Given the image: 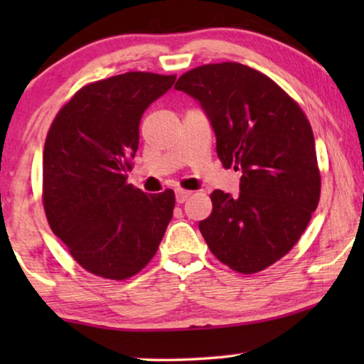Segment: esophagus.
Wrapping results in <instances>:
<instances>
[{
    "label": "esophagus",
    "instance_id": "34e87169",
    "mask_svg": "<svg viewBox=\"0 0 364 364\" xmlns=\"http://www.w3.org/2000/svg\"><path fill=\"white\" fill-rule=\"evenodd\" d=\"M191 196H192V192L183 191V188H177V191H176V200H177V203H183Z\"/></svg>",
    "mask_w": 364,
    "mask_h": 364
}]
</instances>
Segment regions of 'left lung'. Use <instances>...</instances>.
<instances>
[{"label": "left lung", "instance_id": "1", "mask_svg": "<svg viewBox=\"0 0 364 364\" xmlns=\"http://www.w3.org/2000/svg\"><path fill=\"white\" fill-rule=\"evenodd\" d=\"M176 89L200 104L223 167L242 171L238 196H210L200 233L232 270L260 272L291 250L320 200L310 122L278 84L238 63L192 69Z\"/></svg>", "mask_w": 364, "mask_h": 364}]
</instances>
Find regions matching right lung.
Wrapping results in <instances>:
<instances>
[{
	"mask_svg": "<svg viewBox=\"0 0 364 364\" xmlns=\"http://www.w3.org/2000/svg\"><path fill=\"white\" fill-rule=\"evenodd\" d=\"M176 76L126 73L87 84L58 112L43 154L49 227L79 265L111 280L136 275L156 255L176 196L127 183L146 109Z\"/></svg>",
	"mask_w": 364,
	"mask_h": 364,
	"instance_id": "1",
	"label": "right lung"
}]
</instances>
